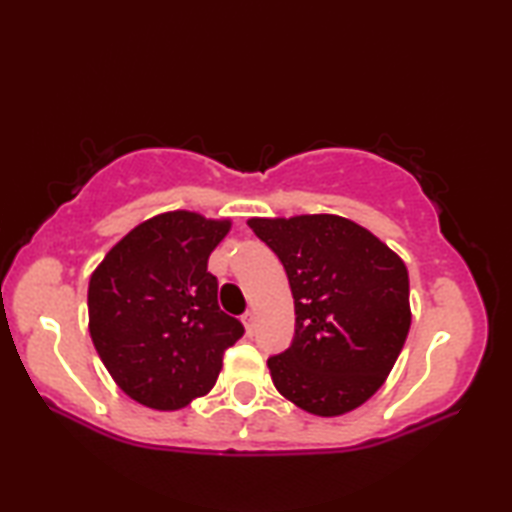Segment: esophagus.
I'll list each match as a JSON object with an SVG mask.
<instances>
[{
	"instance_id": "obj_1",
	"label": "esophagus",
	"mask_w": 512,
	"mask_h": 512,
	"mask_svg": "<svg viewBox=\"0 0 512 512\" xmlns=\"http://www.w3.org/2000/svg\"><path fill=\"white\" fill-rule=\"evenodd\" d=\"M241 320H244V327H246V332L253 336L255 334V327H257V316H255V311H246L244 316H241Z\"/></svg>"
}]
</instances>
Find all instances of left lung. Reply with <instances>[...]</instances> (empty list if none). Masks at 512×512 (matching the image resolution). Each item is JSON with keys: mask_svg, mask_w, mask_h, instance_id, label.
<instances>
[{"mask_svg": "<svg viewBox=\"0 0 512 512\" xmlns=\"http://www.w3.org/2000/svg\"><path fill=\"white\" fill-rule=\"evenodd\" d=\"M248 225L282 262L296 307L291 345L268 357L275 388L316 415L357 409L384 384L409 334L404 262L341 216Z\"/></svg>", "mask_w": 512, "mask_h": 512, "instance_id": "obj_1", "label": "left lung"}]
</instances>
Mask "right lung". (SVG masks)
<instances>
[{
  "instance_id": "1",
  "label": "right lung",
  "mask_w": 512,
  "mask_h": 512,
  "mask_svg": "<svg viewBox=\"0 0 512 512\" xmlns=\"http://www.w3.org/2000/svg\"><path fill=\"white\" fill-rule=\"evenodd\" d=\"M230 221L169 212L137 225L94 271L90 336L121 391L158 411L212 391L244 325L221 311L207 259Z\"/></svg>"
}]
</instances>
